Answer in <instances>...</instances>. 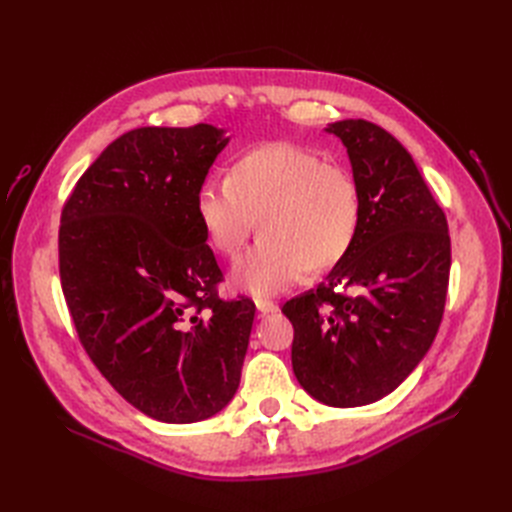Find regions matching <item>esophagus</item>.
<instances>
[{"label":"esophagus","instance_id":"obj_1","mask_svg":"<svg viewBox=\"0 0 512 512\" xmlns=\"http://www.w3.org/2000/svg\"><path fill=\"white\" fill-rule=\"evenodd\" d=\"M256 307H258L260 314H275V312H280V305L273 303V301H267V299H258V301H256Z\"/></svg>","mask_w":512,"mask_h":512}]
</instances>
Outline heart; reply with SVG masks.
<instances>
[{
	"label": "heart",
	"mask_w": 512,
	"mask_h": 512,
	"mask_svg": "<svg viewBox=\"0 0 512 512\" xmlns=\"http://www.w3.org/2000/svg\"><path fill=\"white\" fill-rule=\"evenodd\" d=\"M194 209L211 250L235 258L254 228L260 243L239 258L232 286L269 297L305 271L320 277L352 252L363 200L348 170L292 143L247 149L230 164L226 181H205Z\"/></svg>",
	"instance_id": "obj_1"
}]
</instances>
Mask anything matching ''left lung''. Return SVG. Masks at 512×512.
Masks as SVG:
<instances>
[{"instance_id":"obj_1","label":"left lung","mask_w":512,"mask_h":512,"mask_svg":"<svg viewBox=\"0 0 512 512\" xmlns=\"http://www.w3.org/2000/svg\"><path fill=\"white\" fill-rule=\"evenodd\" d=\"M363 200L348 258L316 290L284 303L294 327L299 384L333 408L393 393L423 361L440 329L451 237L410 153L365 119L335 121Z\"/></svg>"}]
</instances>
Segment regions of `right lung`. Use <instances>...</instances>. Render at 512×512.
I'll list each match as a JSON object with an SVG mask.
<instances>
[{"label":"right lung","instance_id":"1","mask_svg":"<svg viewBox=\"0 0 512 512\" xmlns=\"http://www.w3.org/2000/svg\"><path fill=\"white\" fill-rule=\"evenodd\" d=\"M224 130L136 128L108 145L61 209L59 277L81 346L113 389L162 423H198L235 397L252 299L224 280L194 198Z\"/></svg>","mask_w":512,"mask_h":512}]
</instances>
